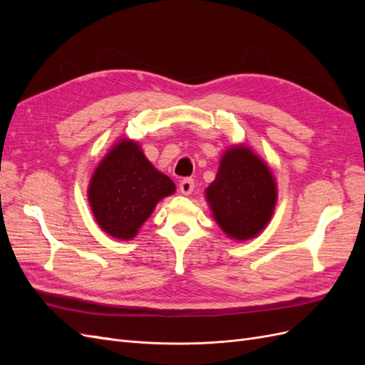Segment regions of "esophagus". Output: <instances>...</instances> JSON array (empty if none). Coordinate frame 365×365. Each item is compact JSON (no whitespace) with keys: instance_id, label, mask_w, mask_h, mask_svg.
Returning <instances> with one entry per match:
<instances>
[{"instance_id":"esophagus-1","label":"esophagus","mask_w":365,"mask_h":365,"mask_svg":"<svg viewBox=\"0 0 365 365\" xmlns=\"http://www.w3.org/2000/svg\"><path fill=\"white\" fill-rule=\"evenodd\" d=\"M195 189V181L192 178H184L181 182H180V192L182 195H190Z\"/></svg>"}]
</instances>
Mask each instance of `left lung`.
<instances>
[{
    "label": "left lung",
    "mask_w": 365,
    "mask_h": 365,
    "mask_svg": "<svg viewBox=\"0 0 365 365\" xmlns=\"http://www.w3.org/2000/svg\"><path fill=\"white\" fill-rule=\"evenodd\" d=\"M205 196L225 235L248 240L271 220L277 202V185L267 163L245 145H237L224 152Z\"/></svg>",
    "instance_id": "left-lung-1"
}]
</instances>
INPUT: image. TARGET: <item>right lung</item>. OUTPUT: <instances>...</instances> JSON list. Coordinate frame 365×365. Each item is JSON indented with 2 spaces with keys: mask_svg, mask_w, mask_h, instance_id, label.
Returning <instances> with one entry per match:
<instances>
[{
  "mask_svg": "<svg viewBox=\"0 0 365 365\" xmlns=\"http://www.w3.org/2000/svg\"><path fill=\"white\" fill-rule=\"evenodd\" d=\"M175 184L158 172L135 141L120 140L94 170L88 201L101 228L115 239L135 237L163 197Z\"/></svg>",
  "mask_w": 365,
  "mask_h": 365,
  "instance_id": "1",
  "label": "right lung"
}]
</instances>
